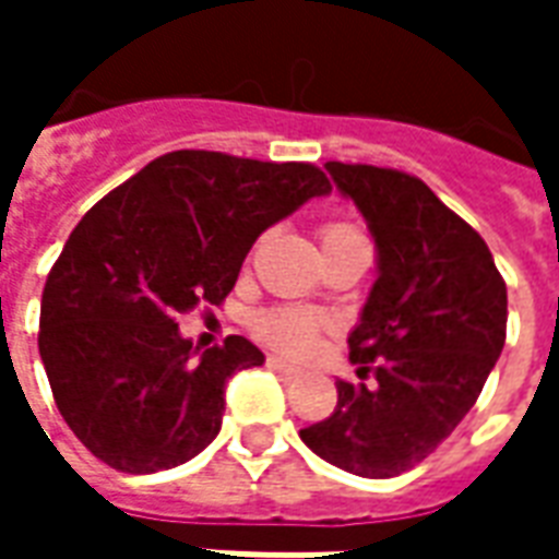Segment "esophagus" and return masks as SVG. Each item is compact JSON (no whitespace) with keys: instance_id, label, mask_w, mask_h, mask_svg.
<instances>
[{"instance_id":"obj_1","label":"esophagus","mask_w":559,"mask_h":559,"mask_svg":"<svg viewBox=\"0 0 559 559\" xmlns=\"http://www.w3.org/2000/svg\"><path fill=\"white\" fill-rule=\"evenodd\" d=\"M269 368H275V371H278V374H284V377H299V374H302V371H299L296 365H290L287 359H281V356H269Z\"/></svg>"}]
</instances>
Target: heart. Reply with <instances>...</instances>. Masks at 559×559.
Returning a JSON list of instances; mask_svg holds the SVG:
<instances>
[{"instance_id":"1","label":"heart","mask_w":559,"mask_h":559,"mask_svg":"<svg viewBox=\"0 0 559 559\" xmlns=\"http://www.w3.org/2000/svg\"><path fill=\"white\" fill-rule=\"evenodd\" d=\"M335 242H365V236L350 224H326L323 227V245ZM323 320L308 311H272L257 320V329L266 341H272L281 350L293 353V356H305L314 350L317 335H320Z\"/></svg>"}]
</instances>
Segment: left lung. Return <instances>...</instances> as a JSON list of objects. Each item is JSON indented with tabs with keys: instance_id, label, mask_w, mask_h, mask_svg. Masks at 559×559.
<instances>
[{
	"instance_id": "8db88e82",
	"label": "left lung",
	"mask_w": 559,
	"mask_h": 559,
	"mask_svg": "<svg viewBox=\"0 0 559 559\" xmlns=\"http://www.w3.org/2000/svg\"><path fill=\"white\" fill-rule=\"evenodd\" d=\"M371 230L377 281L350 332V362L377 383L338 380V407L302 443L365 479L419 464L479 399L506 341V284L479 233L428 185L371 164H326Z\"/></svg>"
}]
</instances>
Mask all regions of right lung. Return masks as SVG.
I'll return each mask as SVG.
<instances>
[{"mask_svg":"<svg viewBox=\"0 0 559 559\" xmlns=\"http://www.w3.org/2000/svg\"><path fill=\"white\" fill-rule=\"evenodd\" d=\"M329 191L314 164L182 148L83 215L44 284L38 350L92 455L140 476L218 437L224 383L266 356L242 335L200 350L176 317L218 305L257 236Z\"/></svg>","mask_w":559,"mask_h":559,"instance_id":"right-lung-1","label":"right lung"}]
</instances>
